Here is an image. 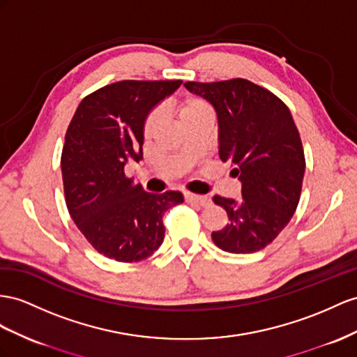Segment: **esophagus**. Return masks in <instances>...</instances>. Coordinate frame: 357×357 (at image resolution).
<instances>
[{
	"label": "esophagus",
	"instance_id": "34e87169",
	"mask_svg": "<svg viewBox=\"0 0 357 357\" xmlns=\"http://www.w3.org/2000/svg\"><path fill=\"white\" fill-rule=\"evenodd\" d=\"M185 200H187V202L199 204L200 206H208L209 204H211V197L200 196V195H193V193H185Z\"/></svg>",
	"mask_w": 357,
	"mask_h": 357
}]
</instances>
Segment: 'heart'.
Wrapping results in <instances>:
<instances>
[{"mask_svg": "<svg viewBox=\"0 0 357 357\" xmlns=\"http://www.w3.org/2000/svg\"><path fill=\"white\" fill-rule=\"evenodd\" d=\"M175 113L176 117L181 125H184L190 121H193V119L199 117V116H204V114H211L209 112V107L205 102L204 99H200L197 96H188L184 98L182 100L175 105ZM161 125V114L158 112H153L151 113L148 117H146L144 125H143V132L144 137H152Z\"/></svg>", "mask_w": 357, "mask_h": 357, "instance_id": "b5f03b06", "label": "heart"}]
</instances>
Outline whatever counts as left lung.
Returning <instances> with one entry per match:
<instances>
[{"label":"left lung","instance_id":"8db88e82","mask_svg":"<svg viewBox=\"0 0 357 357\" xmlns=\"http://www.w3.org/2000/svg\"><path fill=\"white\" fill-rule=\"evenodd\" d=\"M211 104L218 121V155L241 182V200L214 196L227 213L213 232L218 249L255 253L276 238L294 215L305 175V153L288 107L248 79L184 84Z\"/></svg>","mask_w":357,"mask_h":357}]
</instances>
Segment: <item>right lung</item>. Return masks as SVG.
Returning a JSON list of instances; mask_svg holds the SVG:
<instances>
[{"label": "right lung", "mask_w": 357, "mask_h": 357, "mask_svg": "<svg viewBox=\"0 0 357 357\" xmlns=\"http://www.w3.org/2000/svg\"><path fill=\"white\" fill-rule=\"evenodd\" d=\"M182 84L125 79L81 100L61 152L66 205L87 241L119 262L146 259L164 240L162 215L184 202L179 191L146 193L125 176L128 161L143 160V125Z\"/></svg>", "instance_id": "1"}]
</instances>
